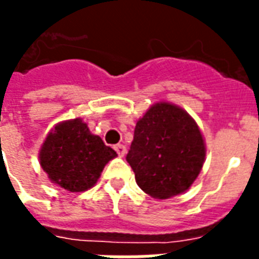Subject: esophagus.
Wrapping results in <instances>:
<instances>
[{"mask_svg":"<svg viewBox=\"0 0 259 259\" xmlns=\"http://www.w3.org/2000/svg\"><path fill=\"white\" fill-rule=\"evenodd\" d=\"M115 151H116V154L119 155L120 158H123L124 155H126V147L123 144L115 145Z\"/></svg>","mask_w":259,"mask_h":259,"instance_id":"obj_1","label":"esophagus"}]
</instances>
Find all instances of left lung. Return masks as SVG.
<instances>
[{
	"label": "left lung",
	"mask_w": 259,
	"mask_h": 259,
	"mask_svg": "<svg viewBox=\"0 0 259 259\" xmlns=\"http://www.w3.org/2000/svg\"><path fill=\"white\" fill-rule=\"evenodd\" d=\"M206 156L196 122L168 103L152 105L135 129L126 160L149 196L167 199L192 185Z\"/></svg>",
	"instance_id": "left-lung-1"
}]
</instances>
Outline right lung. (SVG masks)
<instances>
[{"label": "right lung", "mask_w": 259, "mask_h": 259, "mask_svg": "<svg viewBox=\"0 0 259 259\" xmlns=\"http://www.w3.org/2000/svg\"><path fill=\"white\" fill-rule=\"evenodd\" d=\"M116 156L99 136L92 135L82 119L67 120L52 130L42 145V168L48 177L70 192L92 188L103 168Z\"/></svg>", "instance_id": "right-lung-1"}]
</instances>
